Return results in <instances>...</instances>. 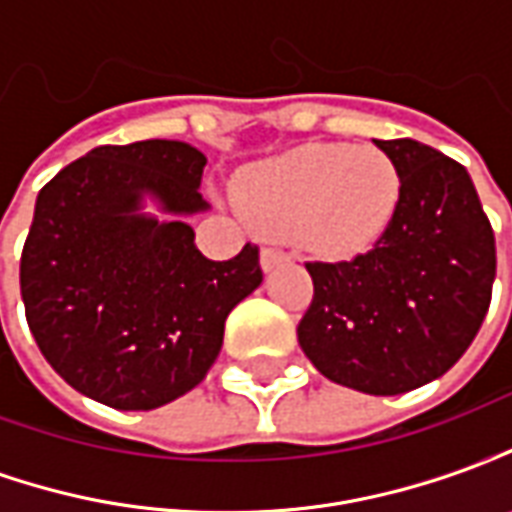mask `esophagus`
Segmentation results:
<instances>
[{
    "instance_id": "34e87169",
    "label": "esophagus",
    "mask_w": 512,
    "mask_h": 512,
    "mask_svg": "<svg viewBox=\"0 0 512 512\" xmlns=\"http://www.w3.org/2000/svg\"><path fill=\"white\" fill-rule=\"evenodd\" d=\"M285 260H288V255H285L282 249H274V246H266V249L260 252V263H263V268H266V271L277 268L279 263H285Z\"/></svg>"
}]
</instances>
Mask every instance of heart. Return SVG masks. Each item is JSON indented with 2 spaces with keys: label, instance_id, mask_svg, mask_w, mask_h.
Segmentation results:
<instances>
[{
  "label": "heart",
  "instance_id": "b5f03b06",
  "mask_svg": "<svg viewBox=\"0 0 512 512\" xmlns=\"http://www.w3.org/2000/svg\"><path fill=\"white\" fill-rule=\"evenodd\" d=\"M235 197L252 222L323 257L365 252L400 197L395 164L373 145H304L249 167Z\"/></svg>",
  "mask_w": 512,
  "mask_h": 512
}]
</instances>
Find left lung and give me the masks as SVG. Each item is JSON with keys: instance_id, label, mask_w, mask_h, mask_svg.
<instances>
[{"instance_id": "left-lung-1", "label": "left lung", "mask_w": 512, "mask_h": 512, "mask_svg": "<svg viewBox=\"0 0 512 512\" xmlns=\"http://www.w3.org/2000/svg\"><path fill=\"white\" fill-rule=\"evenodd\" d=\"M400 178L392 222L351 260L304 263L299 345L323 376L400 395L444 376L491 304L496 244L463 164L414 139H376Z\"/></svg>"}]
</instances>
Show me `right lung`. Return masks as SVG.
Returning a JSON list of instances; mask_svg holds the SVG:
<instances>
[{
	"mask_svg": "<svg viewBox=\"0 0 512 512\" xmlns=\"http://www.w3.org/2000/svg\"><path fill=\"white\" fill-rule=\"evenodd\" d=\"M208 158L172 139L101 145L40 189L21 252L29 332L68 384L104 406L150 411L200 384L224 321L263 282L260 249L208 260L186 222L139 216L205 208Z\"/></svg>",
	"mask_w": 512,
	"mask_h": 512,
	"instance_id": "right-lung-1",
	"label": "right lung"
}]
</instances>
